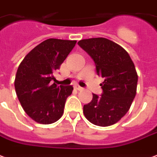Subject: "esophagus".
Listing matches in <instances>:
<instances>
[{
  "instance_id": "esophagus-1",
  "label": "esophagus",
  "mask_w": 157,
  "mask_h": 157,
  "mask_svg": "<svg viewBox=\"0 0 157 157\" xmlns=\"http://www.w3.org/2000/svg\"><path fill=\"white\" fill-rule=\"evenodd\" d=\"M74 88H75V89H76V90H83V88H82V87H80L79 85H75V86H74Z\"/></svg>"
}]
</instances>
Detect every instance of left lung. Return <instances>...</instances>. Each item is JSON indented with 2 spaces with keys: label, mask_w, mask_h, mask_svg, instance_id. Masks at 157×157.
I'll return each instance as SVG.
<instances>
[{
  "label": "left lung",
  "mask_w": 157,
  "mask_h": 157,
  "mask_svg": "<svg viewBox=\"0 0 157 157\" xmlns=\"http://www.w3.org/2000/svg\"><path fill=\"white\" fill-rule=\"evenodd\" d=\"M80 48L94 62L97 74L104 78L100 96L93 94L83 105L88 121L99 126H109L121 120L136 94V70L129 53L122 47L104 37L80 40Z\"/></svg>",
  "instance_id": "8db88e82"
}]
</instances>
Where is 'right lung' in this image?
Returning <instances> with one entry per match:
<instances>
[{"instance_id":"1","label":"right lung","mask_w":157,"mask_h":157,"mask_svg":"<svg viewBox=\"0 0 157 157\" xmlns=\"http://www.w3.org/2000/svg\"><path fill=\"white\" fill-rule=\"evenodd\" d=\"M76 41L49 38L35 47L24 58L15 78V90L27 115L37 123L48 124L63 114L66 99L74 88L58 86L53 72L60 68Z\"/></svg>"}]
</instances>
